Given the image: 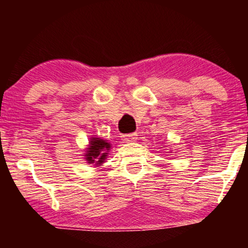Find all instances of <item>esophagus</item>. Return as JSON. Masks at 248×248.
Segmentation results:
<instances>
[{
  "label": "esophagus",
  "mask_w": 248,
  "mask_h": 248,
  "mask_svg": "<svg viewBox=\"0 0 248 248\" xmlns=\"http://www.w3.org/2000/svg\"><path fill=\"white\" fill-rule=\"evenodd\" d=\"M138 139L136 134H128V135H122V140L124 142H134Z\"/></svg>",
  "instance_id": "1"
}]
</instances>
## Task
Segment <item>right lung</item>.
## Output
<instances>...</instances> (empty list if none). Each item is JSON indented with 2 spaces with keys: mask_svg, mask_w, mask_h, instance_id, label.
Returning a JSON list of instances; mask_svg holds the SVG:
<instances>
[{
  "mask_svg": "<svg viewBox=\"0 0 248 248\" xmlns=\"http://www.w3.org/2000/svg\"><path fill=\"white\" fill-rule=\"evenodd\" d=\"M112 144L105 139L92 135L88 140L87 148L84 150V160L87 164H93L94 167H100L107 160Z\"/></svg>",
  "mask_w": 248,
  "mask_h": 248,
  "instance_id": "obj_1",
  "label": "right lung"
}]
</instances>
